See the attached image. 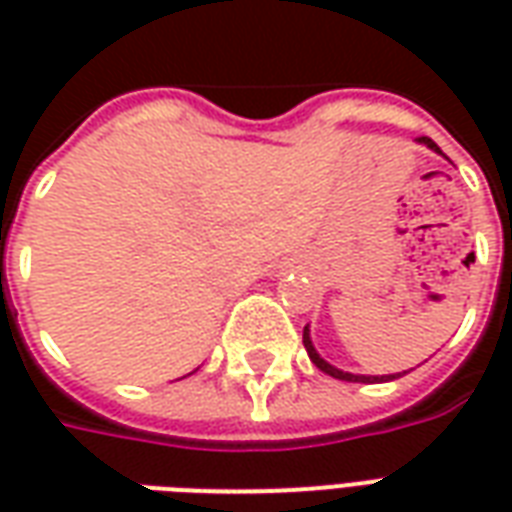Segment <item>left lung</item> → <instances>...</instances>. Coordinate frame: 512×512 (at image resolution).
Wrapping results in <instances>:
<instances>
[{
  "label": "left lung",
  "instance_id": "1",
  "mask_svg": "<svg viewBox=\"0 0 512 512\" xmlns=\"http://www.w3.org/2000/svg\"><path fill=\"white\" fill-rule=\"evenodd\" d=\"M419 142H422V145L433 147V150H439V147H436V142H433V139H428V136H419ZM439 153H441V150H439ZM304 348H307V354H310L312 365L318 367L321 373H326V376L340 378V381H356V384H367V381H370V378H367V376H354V373H343V370H337V367H332V365H329V362H323L321 356H318V351L312 348V340H310V332H307V326H304ZM381 378H384V376H381ZM381 378H378V381H381ZM389 378H395V376H389ZM373 381H376V378H373Z\"/></svg>",
  "mask_w": 512,
  "mask_h": 512
}]
</instances>
